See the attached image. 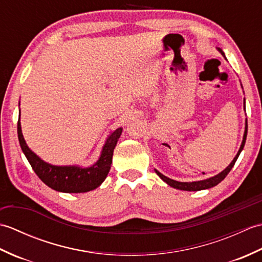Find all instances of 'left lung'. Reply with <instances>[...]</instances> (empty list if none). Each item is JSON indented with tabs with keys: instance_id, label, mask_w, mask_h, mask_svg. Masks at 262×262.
I'll return each mask as SVG.
<instances>
[{
	"instance_id": "obj_1",
	"label": "left lung",
	"mask_w": 262,
	"mask_h": 262,
	"mask_svg": "<svg viewBox=\"0 0 262 262\" xmlns=\"http://www.w3.org/2000/svg\"><path fill=\"white\" fill-rule=\"evenodd\" d=\"M219 51L222 53V55L224 56V53L221 51V49H219ZM247 134H248V120L246 121V132H244V136H243V141H242V144H241V147L240 149H238V152L236 154V157L233 159V161L231 162V164L227 166V168L225 170H223L221 172V173H219L217 176L213 177V178H209V179H206V180H202V181H194V182H179V181H176V180H172L170 179V178H166L165 176H163L162 173H160L159 171L155 170V172H157V174L162 179L163 181H165L166 183L170 187H173L176 189H179V190H187V191H198V190H203V189H208V188H211L214 187L216 185H219V183L224 180V178L229 174V172L231 171V169L233 168V165L235 164L236 160L238 158V155H240L241 151L244 147V144H246V140H247Z\"/></svg>"
}]
</instances>
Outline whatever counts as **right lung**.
Instances as JSON below:
<instances>
[{
  "mask_svg": "<svg viewBox=\"0 0 262 262\" xmlns=\"http://www.w3.org/2000/svg\"><path fill=\"white\" fill-rule=\"evenodd\" d=\"M122 128L117 129L111 134L102 148L101 157L98 162L90 168L82 169L80 166H56L43 162L37 155L30 151L27 146L26 141L21 132L20 118L18 120V137L19 143L29 161L32 170L36 172L43 183L56 191L60 192H86L99 187L105 177L109 173L111 163H113L114 148L117 141L121 135Z\"/></svg>",
  "mask_w": 262,
  "mask_h": 262,
  "instance_id": "right-lung-1",
  "label": "right lung"
}]
</instances>
